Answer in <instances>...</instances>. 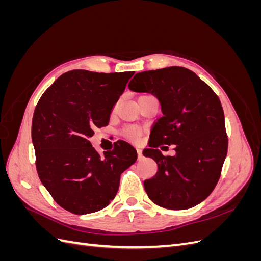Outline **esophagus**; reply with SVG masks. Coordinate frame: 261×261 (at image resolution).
<instances>
[{
    "mask_svg": "<svg viewBox=\"0 0 261 261\" xmlns=\"http://www.w3.org/2000/svg\"><path fill=\"white\" fill-rule=\"evenodd\" d=\"M137 154H138V159H141V156H143V152H141V149H137Z\"/></svg>",
    "mask_w": 261,
    "mask_h": 261,
    "instance_id": "1",
    "label": "esophagus"
}]
</instances>
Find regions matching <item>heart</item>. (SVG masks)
I'll list each match as a JSON object with an SVG mask.
<instances>
[{"label":"heart","instance_id":"1","mask_svg":"<svg viewBox=\"0 0 261 261\" xmlns=\"http://www.w3.org/2000/svg\"><path fill=\"white\" fill-rule=\"evenodd\" d=\"M124 134H125V136H127L128 138L134 139V140H136V139H138L140 137V132L138 129H136V128L126 129L124 132Z\"/></svg>","mask_w":261,"mask_h":261}]
</instances>
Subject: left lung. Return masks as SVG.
<instances>
[{
	"label": "left lung",
	"instance_id": "left-lung-1",
	"mask_svg": "<svg viewBox=\"0 0 261 261\" xmlns=\"http://www.w3.org/2000/svg\"><path fill=\"white\" fill-rule=\"evenodd\" d=\"M128 88L153 94L163 114L143 151L158 165L156 174L144 181L149 198L172 210L197 206L216 187L227 152L218 96L194 72L179 66L138 73ZM163 144H175L176 155L164 157L157 149Z\"/></svg>",
	"mask_w": 261,
	"mask_h": 261
}]
</instances>
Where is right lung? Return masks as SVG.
I'll return each mask as SVG.
<instances>
[{
  "instance_id": "right-lung-1",
  "label": "right lung",
  "mask_w": 261,
  "mask_h": 261,
  "mask_svg": "<svg viewBox=\"0 0 261 261\" xmlns=\"http://www.w3.org/2000/svg\"><path fill=\"white\" fill-rule=\"evenodd\" d=\"M134 72L73 69L44 91L36 107L31 139L41 183L62 208L87 215L109 206L136 149L118 140L101 156L89 141L110 115Z\"/></svg>"
}]
</instances>
